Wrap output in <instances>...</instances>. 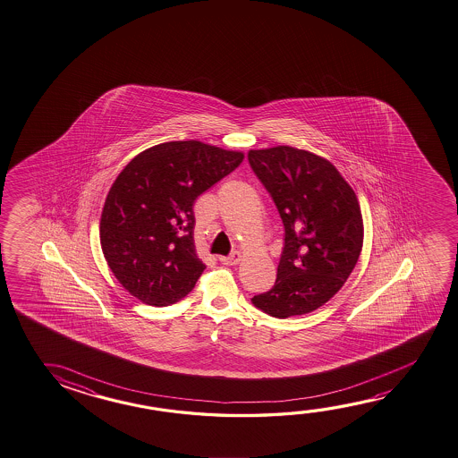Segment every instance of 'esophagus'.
<instances>
[{
	"instance_id": "34e87169",
	"label": "esophagus",
	"mask_w": 458,
	"mask_h": 458,
	"mask_svg": "<svg viewBox=\"0 0 458 458\" xmlns=\"http://www.w3.org/2000/svg\"><path fill=\"white\" fill-rule=\"evenodd\" d=\"M241 259H242V255L238 250H234L228 257H218V260L224 263V265H238L241 262Z\"/></svg>"
}]
</instances>
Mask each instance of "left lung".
<instances>
[{"instance_id": "obj_1", "label": "left lung", "mask_w": 458, "mask_h": 458, "mask_svg": "<svg viewBox=\"0 0 458 458\" xmlns=\"http://www.w3.org/2000/svg\"><path fill=\"white\" fill-rule=\"evenodd\" d=\"M248 157L284 225L276 283L252 303L279 319L307 315L344 287L358 263L364 241L360 201L337 167L311 151L277 145Z\"/></svg>"}]
</instances>
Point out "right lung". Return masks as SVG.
Returning <instances> with one entry per match:
<instances>
[{
  "instance_id": "1",
  "label": "right lung",
  "mask_w": 458,
  "mask_h": 458,
  "mask_svg": "<svg viewBox=\"0 0 458 458\" xmlns=\"http://www.w3.org/2000/svg\"><path fill=\"white\" fill-rule=\"evenodd\" d=\"M242 151L199 140L150 147L129 161L106 198L100 246L120 284L151 307L181 301L203 275L196 198L242 163Z\"/></svg>"
}]
</instances>
